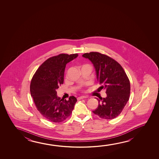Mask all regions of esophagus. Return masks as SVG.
Here are the masks:
<instances>
[{
	"label": "esophagus",
	"instance_id": "esophagus-1",
	"mask_svg": "<svg viewBox=\"0 0 159 159\" xmlns=\"http://www.w3.org/2000/svg\"><path fill=\"white\" fill-rule=\"evenodd\" d=\"M88 98V97H86V96H81V97L78 98L77 99H78V100H80V99H82L84 98Z\"/></svg>",
	"mask_w": 159,
	"mask_h": 159
}]
</instances>
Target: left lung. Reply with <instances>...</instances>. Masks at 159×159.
I'll return each mask as SVG.
<instances>
[{"instance_id":"obj_1","label":"left lung","mask_w":159,"mask_h":159,"mask_svg":"<svg viewBox=\"0 0 159 159\" xmlns=\"http://www.w3.org/2000/svg\"><path fill=\"white\" fill-rule=\"evenodd\" d=\"M94 65L97 78L106 90L107 97L96 99L98 106L93 112L99 117L111 120L119 116L127 103L130 94V83L121 65L114 59L97 52L83 55Z\"/></svg>"}]
</instances>
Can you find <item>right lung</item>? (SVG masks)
Listing matches in <instances>:
<instances>
[{"label": "right lung", "mask_w": 159, "mask_h": 159, "mask_svg": "<svg viewBox=\"0 0 159 159\" xmlns=\"http://www.w3.org/2000/svg\"><path fill=\"white\" fill-rule=\"evenodd\" d=\"M78 53H61L48 59L34 74L30 85L31 97L37 110L51 122H61L72 113L77 99L71 96L63 100L57 95L56 90L64 83L65 69Z\"/></svg>", "instance_id": "add662e5"}]
</instances>
